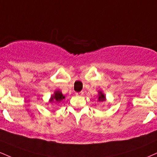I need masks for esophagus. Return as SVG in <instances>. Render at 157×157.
Returning a JSON list of instances; mask_svg holds the SVG:
<instances>
[{
    "mask_svg": "<svg viewBox=\"0 0 157 157\" xmlns=\"http://www.w3.org/2000/svg\"><path fill=\"white\" fill-rule=\"evenodd\" d=\"M83 91H81V92H79V93H76V95L77 96H82L83 95Z\"/></svg>",
    "mask_w": 157,
    "mask_h": 157,
    "instance_id": "34e87169",
    "label": "esophagus"
}]
</instances>
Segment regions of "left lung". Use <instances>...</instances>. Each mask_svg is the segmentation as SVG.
I'll return each mask as SVG.
<instances>
[{
    "label": "left lung",
    "mask_w": 157,
    "mask_h": 157,
    "mask_svg": "<svg viewBox=\"0 0 157 157\" xmlns=\"http://www.w3.org/2000/svg\"><path fill=\"white\" fill-rule=\"evenodd\" d=\"M98 101H101V102H104V101H106V96L104 94L101 90H99L98 91Z\"/></svg>",
    "instance_id": "8db88e82"
}]
</instances>
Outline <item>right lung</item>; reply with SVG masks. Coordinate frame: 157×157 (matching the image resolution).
Wrapping results in <instances>:
<instances>
[{
	"label": "right lung",
	"mask_w": 157,
	"mask_h": 157,
	"mask_svg": "<svg viewBox=\"0 0 157 157\" xmlns=\"http://www.w3.org/2000/svg\"><path fill=\"white\" fill-rule=\"evenodd\" d=\"M64 99H65V96L63 95L60 90H57L50 97V99H49V103H59Z\"/></svg>",
	"instance_id": "right-lung-1"
}]
</instances>
